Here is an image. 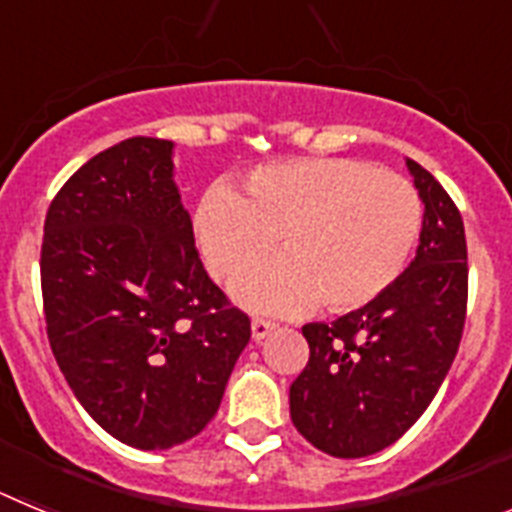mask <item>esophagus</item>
<instances>
[{
    "instance_id": "esophagus-1",
    "label": "esophagus",
    "mask_w": 512,
    "mask_h": 512,
    "mask_svg": "<svg viewBox=\"0 0 512 512\" xmlns=\"http://www.w3.org/2000/svg\"><path fill=\"white\" fill-rule=\"evenodd\" d=\"M277 328V325L271 323V320H261V318H253V323H251V336H253V341H264L266 336H269L271 330Z\"/></svg>"
}]
</instances>
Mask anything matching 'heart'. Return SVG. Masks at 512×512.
<instances>
[{
	"mask_svg": "<svg viewBox=\"0 0 512 512\" xmlns=\"http://www.w3.org/2000/svg\"><path fill=\"white\" fill-rule=\"evenodd\" d=\"M194 243L220 282L238 277L280 238L283 256L233 284L243 307L300 315L320 305H372L408 269L423 230V202L400 174L361 158H297L253 171L243 197L228 184L202 194Z\"/></svg>",
	"mask_w": 512,
	"mask_h": 512,
	"instance_id": "1",
	"label": "heart"
}]
</instances>
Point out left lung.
<instances>
[{
  "label": "left lung",
  "instance_id": "1",
  "mask_svg": "<svg viewBox=\"0 0 512 512\" xmlns=\"http://www.w3.org/2000/svg\"><path fill=\"white\" fill-rule=\"evenodd\" d=\"M425 205L415 259L372 305L307 323L310 361L289 387L297 431L338 459L387 449L431 405L467 318V238L446 189L405 158Z\"/></svg>",
  "mask_w": 512,
  "mask_h": 512
}]
</instances>
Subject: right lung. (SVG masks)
Masks as SVG:
<instances>
[{"label":"right lung","mask_w":512,"mask_h":512,"mask_svg":"<svg viewBox=\"0 0 512 512\" xmlns=\"http://www.w3.org/2000/svg\"><path fill=\"white\" fill-rule=\"evenodd\" d=\"M174 143L128 138L63 184L40 284L53 356L81 408L133 449H171L215 418L251 320L194 248Z\"/></svg>","instance_id":"obj_1"}]
</instances>
